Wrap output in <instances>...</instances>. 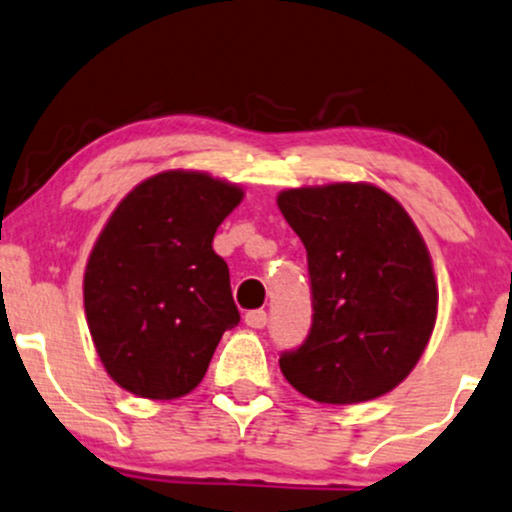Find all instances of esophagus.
Listing matches in <instances>:
<instances>
[{"instance_id":"1","label":"esophagus","mask_w":512,"mask_h":512,"mask_svg":"<svg viewBox=\"0 0 512 512\" xmlns=\"http://www.w3.org/2000/svg\"><path fill=\"white\" fill-rule=\"evenodd\" d=\"M244 323L249 327H254V330H261V327H266V323H268V313L266 311H249L244 315Z\"/></svg>"}]
</instances>
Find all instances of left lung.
<instances>
[{
	"instance_id": "1",
	"label": "left lung",
	"mask_w": 512,
	"mask_h": 512,
	"mask_svg": "<svg viewBox=\"0 0 512 512\" xmlns=\"http://www.w3.org/2000/svg\"><path fill=\"white\" fill-rule=\"evenodd\" d=\"M306 246L313 325L280 356L296 391L349 406L401 384L437 320V280L427 244L399 201L368 182H332L277 194Z\"/></svg>"
}]
</instances>
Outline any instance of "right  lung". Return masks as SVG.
<instances>
[{"instance_id":"add662e5","label":"right lung","mask_w":512,"mask_h":512,"mask_svg":"<svg viewBox=\"0 0 512 512\" xmlns=\"http://www.w3.org/2000/svg\"><path fill=\"white\" fill-rule=\"evenodd\" d=\"M244 189L199 170H163L125 197L87 258L82 296L94 349L118 387L151 401L204 380L239 323L213 235Z\"/></svg>"}]
</instances>
